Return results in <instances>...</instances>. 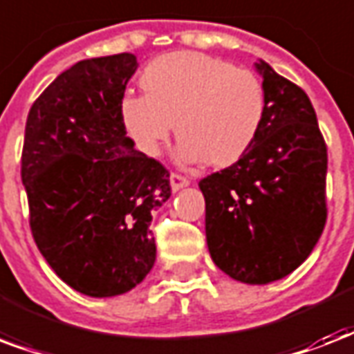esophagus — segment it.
<instances>
[{
  "mask_svg": "<svg viewBox=\"0 0 354 354\" xmlns=\"http://www.w3.org/2000/svg\"><path fill=\"white\" fill-rule=\"evenodd\" d=\"M189 185V180L185 176H182V174H176V172H172L171 174V187L172 191L176 193V191H180V189L187 187Z\"/></svg>",
  "mask_w": 354,
  "mask_h": 354,
  "instance_id": "obj_1",
  "label": "esophagus"
}]
</instances>
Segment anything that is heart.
<instances>
[{
  "instance_id": "b5f03b06",
  "label": "heart",
  "mask_w": 354,
  "mask_h": 354,
  "mask_svg": "<svg viewBox=\"0 0 354 354\" xmlns=\"http://www.w3.org/2000/svg\"><path fill=\"white\" fill-rule=\"evenodd\" d=\"M145 96H124L120 120L139 152L156 158L174 124L183 163H237L254 147L267 113L266 87L252 70L196 51H172L145 66Z\"/></svg>"
}]
</instances>
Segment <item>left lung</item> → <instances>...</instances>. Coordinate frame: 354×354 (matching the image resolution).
I'll list each match as a JSON object with an SVG mask.
<instances>
[{
  "mask_svg": "<svg viewBox=\"0 0 354 354\" xmlns=\"http://www.w3.org/2000/svg\"><path fill=\"white\" fill-rule=\"evenodd\" d=\"M266 122L237 163L198 183L215 266L245 284H269L301 266L327 221V145L303 88L254 63Z\"/></svg>",
  "mask_w": 354,
  "mask_h": 354,
  "instance_id": "left-lung-1",
  "label": "left lung"
}]
</instances>
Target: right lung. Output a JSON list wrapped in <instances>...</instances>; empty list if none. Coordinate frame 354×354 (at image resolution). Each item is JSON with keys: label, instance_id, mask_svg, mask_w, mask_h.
<instances>
[{"label": "right lung", "instance_id": "right-lung-1", "mask_svg": "<svg viewBox=\"0 0 354 354\" xmlns=\"http://www.w3.org/2000/svg\"><path fill=\"white\" fill-rule=\"evenodd\" d=\"M133 53L64 70L29 109L21 183L40 254L70 288L122 295L156 261L152 213L171 196L169 171L133 148L120 102Z\"/></svg>", "mask_w": 354, "mask_h": 354}]
</instances>
